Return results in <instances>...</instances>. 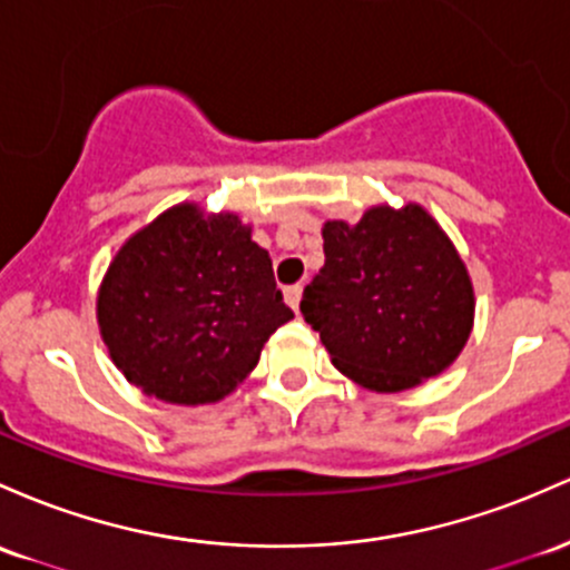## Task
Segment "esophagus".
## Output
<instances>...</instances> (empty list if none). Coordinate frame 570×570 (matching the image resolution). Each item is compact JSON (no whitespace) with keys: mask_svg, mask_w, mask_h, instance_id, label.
Instances as JSON below:
<instances>
[{"mask_svg":"<svg viewBox=\"0 0 570 570\" xmlns=\"http://www.w3.org/2000/svg\"><path fill=\"white\" fill-rule=\"evenodd\" d=\"M299 297H303V284L286 286V289H284V299H286V303H289L292 311L299 308Z\"/></svg>","mask_w":570,"mask_h":570,"instance_id":"esophagus-1","label":"esophagus"}]
</instances>
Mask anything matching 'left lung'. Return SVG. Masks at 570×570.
<instances>
[{"mask_svg":"<svg viewBox=\"0 0 570 570\" xmlns=\"http://www.w3.org/2000/svg\"><path fill=\"white\" fill-rule=\"evenodd\" d=\"M324 267L303 292L305 322L343 376L403 392L446 371L473 327L465 262L422 205H376L322 227Z\"/></svg>","mask_w":570,"mask_h":570,"instance_id":"1","label":"left lung"}]
</instances>
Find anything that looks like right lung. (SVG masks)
I'll return each instance as SVG.
<instances>
[{
	"label": "right lung",
	"mask_w": 570,
	"mask_h": 570,
	"mask_svg": "<svg viewBox=\"0 0 570 570\" xmlns=\"http://www.w3.org/2000/svg\"><path fill=\"white\" fill-rule=\"evenodd\" d=\"M292 314L273 262L235 214L184 203L112 256L97 297L102 341L129 384L165 403H216Z\"/></svg>",
	"instance_id": "add662e5"
}]
</instances>
